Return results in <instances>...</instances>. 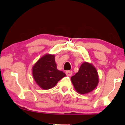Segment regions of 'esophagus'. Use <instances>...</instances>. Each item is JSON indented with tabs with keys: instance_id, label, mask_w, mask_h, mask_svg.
I'll return each instance as SVG.
<instances>
[{
	"instance_id": "34e87169",
	"label": "esophagus",
	"mask_w": 125,
	"mask_h": 125,
	"mask_svg": "<svg viewBox=\"0 0 125 125\" xmlns=\"http://www.w3.org/2000/svg\"><path fill=\"white\" fill-rule=\"evenodd\" d=\"M65 74H66V75L68 76H71L72 75V71H67L66 72H65Z\"/></svg>"
}]
</instances>
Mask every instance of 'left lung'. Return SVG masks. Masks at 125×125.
I'll use <instances>...</instances> for the list:
<instances>
[{
	"instance_id": "obj_1",
	"label": "left lung",
	"mask_w": 125,
	"mask_h": 125,
	"mask_svg": "<svg viewBox=\"0 0 125 125\" xmlns=\"http://www.w3.org/2000/svg\"><path fill=\"white\" fill-rule=\"evenodd\" d=\"M71 81L78 93L88 94L98 85L99 78L98 71L92 63L84 62L78 72L71 77Z\"/></svg>"
}]
</instances>
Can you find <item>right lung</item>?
Listing matches in <instances>:
<instances>
[{
    "mask_svg": "<svg viewBox=\"0 0 125 125\" xmlns=\"http://www.w3.org/2000/svg\"><path fill=\"white\" fill-rule=\"evenodd\" d=\"M54 54H46L41 57L32 68V76L36 84L42 89L53 88L65 74L57 68Z\"/></svg>",
    "mask_w": 125,
    "mask_h": 125,
    "instance_id": "1",
    "label": "right lung"
}]
</instances>
